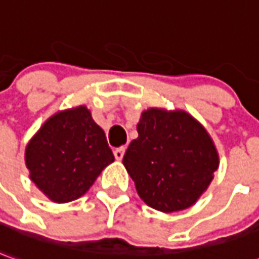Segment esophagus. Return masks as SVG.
I'll use <instances>...</instances> for the list:
<instances>
[{
  "mask_svg": "<svg viewBox=\"0 0 259 259\" xmlns=\"http://www.w3.org/2000/svg\"><path fill=\"white\" fill-rule=\"evenodd\" d=\"M124 152H125V148H117V149L114 151V156H115V159H117V160L122 159V156H124Z\"/></svg>",
  "mask_w": 259,
  "mask_h": 259,
  "instance_id": "34e87169",
  "label": "esophagus"
}]
</instances>
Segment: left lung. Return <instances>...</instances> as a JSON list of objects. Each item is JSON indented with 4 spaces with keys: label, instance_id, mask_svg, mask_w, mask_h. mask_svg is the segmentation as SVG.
Returning <instances> with one entry per match:
<instances>
[{
    "label": "left lung",
    "instance_id": "8db88e82",
    "mask_svg": "<svg viewBox=\"0 0 259 259\" xmlns=\"http://www.w3.org/2000/svg\"><path fill=\"white\" fill-rule=\"evenodd\" d=\"M137 131L122 163L138 196L162 213L193 206L220 162L206 128L185 110L151 107L141 114Z\"/></svg>",
    "mask_w": 259,
    "mask_h": 259
}]
</instances>
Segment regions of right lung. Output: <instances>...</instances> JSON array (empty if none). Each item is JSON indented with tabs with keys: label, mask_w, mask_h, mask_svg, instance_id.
Instances as JSON below:
<instances>
[{
	"label": "right lung",
	"mask_w": 259,
	"mask_h": 259,
	"mask_svg": "<svg viewBox=\"0 0 259 259\" xmlns=\"http://www.w3.org/2000/svg\"><path fill=\"white\" fill-rule=\"evenodd\" d=\"M112 162L106 134L85 106L53 114L25 148L31 181L53 203L81 197Z\"/></svg>",
	"instance_id": "add662e5"
}]
</instances>
